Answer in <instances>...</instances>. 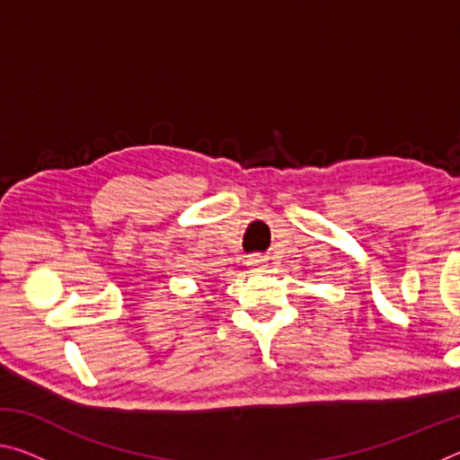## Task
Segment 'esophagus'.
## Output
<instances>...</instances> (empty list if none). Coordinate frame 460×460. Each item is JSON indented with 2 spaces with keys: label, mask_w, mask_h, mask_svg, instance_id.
<instances>
[{
  "label": "esophagus",
  "mask_w": 460,
  "mask_h": 460,
  "mask_svg": "<svg viewBox=\"0 0 460 460\" xmlns=\"http://www.w3.org/2000/svg\"><path fill=\"white\" fill-rule=\"evenodd\" d=\"M263 263H266V258H263V255H252V258H249V266L253 268H260Z\"/></svg>",
  "instance_id": "esophagus-1"
}]
</instances>
